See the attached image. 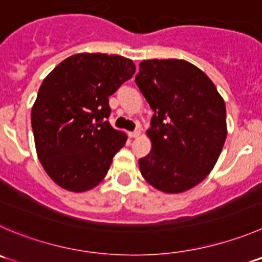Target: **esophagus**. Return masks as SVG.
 Segmentation results:
<instances>
[{"instance_id":"1","label":"esophagus","mask_w":262,"mask_h":262,"mask_svg":"<svg viewBox=\"0 0 262 262\" xmlns=\"http://www.w3.org/2000/svg\"><path fill=\"white\" fill-rule=\"evenodd\" d=\"M140 135H141L140 129H136V131H133V133H128V136H129V138H133V139L139 138Z\"/></svg>"}]
</instances>
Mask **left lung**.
Returning a JSON list of instances; mask_svg holds the SVG:
<instances>
[{
	"label": "left lung",
	"mask_w": 262,
	"mask_h": 262,
	"mask_svg": "<svg viewBox=\"0 0 262 262\" xmlns=\"http://www.w3.org/2000/svg\"><path fill=\"white\" fill-rule=\"evenodd\" d=\"M135 82L154 112L141 175L163 193L194 188L212 171L228 135L223 96L207 74L181 59L143 60Z\"/></svg>",
	"instance_id": "1"
}]
</instances>
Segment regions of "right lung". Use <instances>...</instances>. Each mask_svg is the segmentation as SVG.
<instances>
[{
    "mask_svg": "<svg viewBox=\"0 0 262 262\" xmlns=\"http://www.w3.org/2000/svg\"><path fill=\"white\" fill-rule=\"evenodd\" d=\"M135 71L134 61L121 55L82 52L43 79L32 106V128L39 162L60 188L82 193L105 178L127 141L106 121L109 96Z\"/></svg>",
    "mask_w": 262,
    "mask_h": 262,
    "instance_id": "1",
    "label": "right lung"
}]
</instances>
